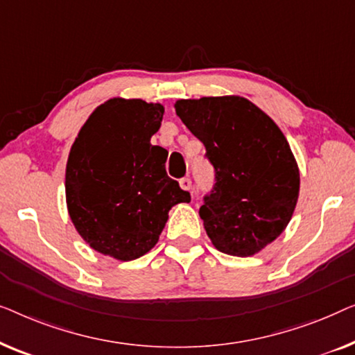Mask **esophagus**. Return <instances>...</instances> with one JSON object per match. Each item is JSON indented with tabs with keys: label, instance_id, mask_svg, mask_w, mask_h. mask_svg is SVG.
I'll return each instance as SVG.
<instances>
[{
	"label": "esophagus",
	"instance_id": "obj_1",
	"mask_svg": "<svg viewBox=\"0 0 355 355\" xmlns=\"http://www.w3.org/2000/svg\"><path fill=\"white\" fill-rule=\"evenodd\" d=\"M180 187H182L183 189H187V191H189V189H191V187H193L191 178H189V177L180 178Z\"/></svg>",
	"mask_w": 355,
	"mask_h": 355
}]
</instances>
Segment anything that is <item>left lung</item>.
Returning a JSON list of instances; mask_svg holds the SVG:
<instances>
[{
  "label": "left lung",
  "instance_id": "1",
  "mask_svg": "<svg viewBox=\"0 0 355 355\" xmlns=\"http://www.w3.org/2000/svg\"><path fill=\"white\" fill-rule=\"evenodd\" d=\"M175 111L214 168L199 209L207 236L230 256L259 252L286 228L299 196V171L282 130L239 96L182 99Z\"/></svg>",
  "mask_w": 355,
  "mask_h": 355
}]
</instances>
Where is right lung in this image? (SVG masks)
I'll list each match as a JSON object with an SVG mask.
<instances>
[{
	"instance_id": "add662e5",
	"label": "right lung",
	"mask_w": 355,
	"mask_h": 355,
	"mask_svg": "<svg viewBox=\"0 0 355 355\" xmlns=\"http://www.w3.org/2000/svg\"><path fill=\"white\" fill-rule=\"evenodd\" d=\"M164 107L109 99L94 111L69 154V216L89 246L133 261L157 243L167 214L191 196L167 175V149L151 144Z\"/></svg>"
}]
</instances>
